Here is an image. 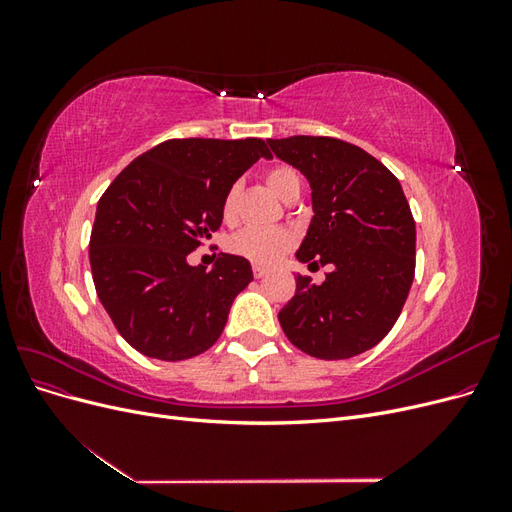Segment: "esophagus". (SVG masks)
I'll list each match as a JSON object with an SVG mask.
<instances>
[{
    "label": "esophagus",
    "mask_w": 512,
    "mask_h": 512,
    "mask_svg": "<svg viewBox=\"0 0 512 512\" xmlns=\"http://www.w3.org/2000/svg\"><path fill=\"white\" fill-rule=\"evenodd\" d=\"M252 271H254V277H258V280H260V277H265V275L269 273L267 267H262V265H254Z\"/></svg>",
    "instance_id": "1"
}]
</instances>
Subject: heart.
I'll return each mask as SVG.
<instances>
[{
    "label": "heart",
    "instance_id": "heart-1",
    "mask_svg": "<svg viewBox=\"0 0 512 512\" xmlns=\"http://www.w3.org/2000/svg\"><path fill=\"white\" fill-rule=\"evenodd\" d=\"M267 185L280 196L284 203L292 196H299L301 192V179L297 170L286 166V164H275L267 170ZM237 198H239V185H230L224 203H222V215L224 220L235 218L237 209ZM294 243H297V235L290 228H256L247 226L230 237L228 250L237 256H243L252 260L254 265H273V262L280 260L286 252H290Z\"/></svg>",
    "mask_w": 512,
    "mask_h": 512
}]
</instances>
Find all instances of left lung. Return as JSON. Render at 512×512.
<instances>
[{
	"label": "left lung",
	"instance_id": "8db88e82",
	"mask_svg": "<svg viewBox=\"0 0 512 512\" xmlns=\"http://www.w3.org/2000/svg\"><path fill=\"white\" fill-rule=\"evenodd\" d=\"M267 143L312 188L314 218L297 258L333 267L322 284L297 275L277 318L305 354L350 359L382 342L408 299L416 265L410 205L397 177L361 147L331 136Z\"/></svg>",
	"mask_w": 512,
	"mask_h": 512
}]
</instances>
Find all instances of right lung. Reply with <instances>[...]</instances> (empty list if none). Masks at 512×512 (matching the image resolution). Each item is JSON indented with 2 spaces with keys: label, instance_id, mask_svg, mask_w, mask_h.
I'll use <instances>...</instances> for the list:
<instances>
[{
  "label": "right lung",
  "instance_id": "right-lung-1",
  "mask_svg": "<svg viewBox=\"0 0 512 512\" xmlns=\"http://www.w3.org/2000/svg\"><path fill=\"white\" fill-rule=\"evenodd\" d=\"M260 158H273L262 138H173L130 162L102 194L91 275L134 350L183 361L218 342L252 267L232 254H220L211 271L185 258L222 226L228 188Z\"/></svg>",
  "mask_w": 512,
  "mask_h": 512
}]
</instances>
